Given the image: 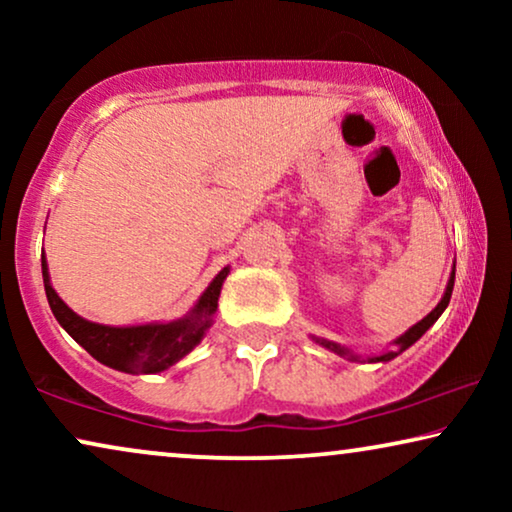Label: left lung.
Listing matches in <instances>:
<instances>
[{"label": "left lung", "instance_id": "8db88e82", "mask_svg": "<svg viewBox=\"0 0 512 512\" xmlns=\"http://www.w3.org/2000/svg\"><path fill=\"white\" fill-rule=\"evenodd\" d=\"M452 289H454V270H452V277H450V282H447V289H445V296H443V300H440V303L436 305V310H431L429 314H426V317L419 321V324H415L410 328V331H405L401 338L396 340V349H391V352H387V354H382V356H375V359H370V361H391L394 359V356H398L401 352H405V349H408L410 345H415V342L422 338V335L429 331V328L436 324V319L440 317V314L445 312V307L450 305V298H452ZM321 345H326L328 349H333V352H338V354H349L347 349H342V347H338V345H333V342H326V340H321ZM354 359V356H352Z\"/></svg>", "mask_w": 512, "mask_h": 512}]
</instances>
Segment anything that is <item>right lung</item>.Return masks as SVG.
<instances>
[{
  "mask_svg": "<svg viewBox=\"0 0 512 512\" xmlns=\"http://www.w3.org/2000/svg\"><path fill=\"white\" fill-rule=\"evenodd\" d=\"M41 275L48 305L58 319V324L86 349V352L104 366L123 370V373H160L170 368L181 356H186L202 340V335L212 324V314L219 305V293L223 279L228 277V268H223L214 282L202 293L198 305L184 319L170 324H146V326H102L79 317L62 303V298L53 291L48 279L46 258L41 256Z\"/></svg>",
  "mask_w": 512,
  "mask_h": 512,
  "instance_id": "1",
  "label": "right lung"
}]
</instances>
